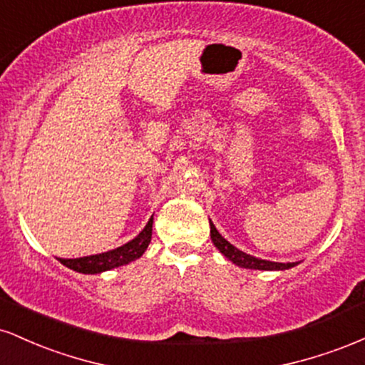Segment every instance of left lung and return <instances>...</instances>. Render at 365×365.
<instances>
[{"label":"left lung","instance_id":"1","mask_svg":"<svg viewBox=\"0 0 365 365\" xmlns=\"http://www.w3.org/2000/svg\"><path fill=\"white\" fill-rule=\"evenodd\" d=\"M211 225V240L212 244L221 254L225 255L226 259H230L233 264L240 267H247V269H262V271H283V269H290V267L297 266L299 262H273V261H264V259L254 257V255L242 252L238 250L237 247H233L230 244L226 238L220 235V232L216 230V226L212 225V221H209Z\"/></svg>","mask_w":365,"mask_h":365}]
</instances>
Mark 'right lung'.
<instances>
[{"instance_id":"1","label":"right lung","mask_w":365,"mask_h":365,"mask_svg":"<svg viewBox=\"0 0 365 365\" xmlns=\"http://www.w3.org/2000/svg\"><path fill=\"white\" fill-rule=\"evenodd\" d=\"M150 237H153V216L145 225V228L137 235L133 240L127 242L125 245L118 247V249L108 250V252L96 254V255H86V257L77 259H61L58 257L63 266L70 267V269L77 271V273L83 274H98L103 271H110L113 267L125 266V264L135 261L142 254L145 252L148 245L150 244Z\"/></svg>"}]
</instances>
